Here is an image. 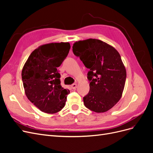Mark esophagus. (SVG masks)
<instances>
[{
  "instance_id": "34e87169",
  "label": "esophagus",
  "mask_w": 153,
  "mask_h": 153,
  "mask_svg": "<svg viewBox=\"0 0 153 153\" xmlns=\"http://www.w3.org/2000/svg\"><path fill=\"white\" fill-rule=\"evenodd\" d=\"M71 87L73 89H75L77 87V84H72V85H71Z\"/></svg>"
}]
</instances>
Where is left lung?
Masks as SVG:
<instances>
[{"label": "left lung", "mask_w": 153, "mask_h": 153, "mask_svg": "<svg viewBox=\"0 0 153 153\" xmlns=\"http://www.w3.org/2000/svg\"><path fill=\"white\" fill-rule=\"evenodd\" d=\"M73 52L90 69V90L84 98V105L96 113L109 110L121 98L126 81L121 55L112 46L91 38L76 41Z\"/></svg>", "instance_id": "8db88e82"}]
</instances>
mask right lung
Returning a JSON list of instances; mask_svg holds the SVG:
<instances>
[{"label":"right lung","instance_id":"right-lung-1","mask_svg":"<svg viewBox=\"0 0 153 153\" xmlns=\"http://www.w3.org/2000/svg\"><path fill=\"white\" fill-rule=\"evenodd\" d=\"M70 47L68 42L41 45L31 53L23 67L22 78L26 96L45 113H57L65 106L69 91L61 85L57 68Z\"/></svg>","mask_w":153,"mask_h":153}]
</instances>
